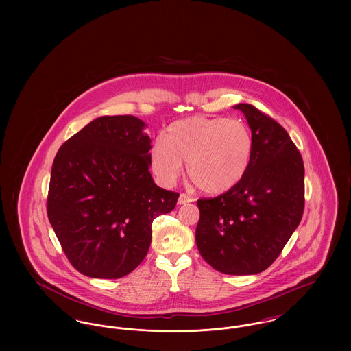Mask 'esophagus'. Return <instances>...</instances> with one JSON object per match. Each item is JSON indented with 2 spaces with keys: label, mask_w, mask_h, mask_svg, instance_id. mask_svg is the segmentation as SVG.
I'll list each match as a JSON object with an SVG mask.
<instances>
[{
  "label": "esophagus",
  "mask_w": 351,
  "mask_h": 351,
  "mask_svg": "<svg viewBox=\"0 0 351 351\" xmlns=\"http://www.w3.org/2000/svg\"><path fill=\"white\" fill-rule=\"evenodd\" d=\"M193 199L192 197H189V196H186V195H184L182 193L180 196H179V200H178V204L179 205H183V204H188V202H192Z\"/></svg>",
  "instance_id": "34e87169"
}]
</instances>
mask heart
<instances>
[{
	"label": "heart",
	"instance_id": "obj_1",
	"mask_svg": "<svg viewBox=\"0 0 351 351\" xmlns=\"http://www.w3.org/2000/svg\"><path fill=\"white\" fill-rule=\"evenodd\" d=\"M254 138L239 119L185 118L171 123L150 150L158 182L171 186L186 162L188 178L208 195H221L241 183L250 167Z\"/></svg>",
	"mask_w": 351,
	"mask_h": 351
}]
</instances>
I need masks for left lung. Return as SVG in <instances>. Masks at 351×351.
Listing matches in <instances>:
<instances>
[{
	"mask_svg": "<svg viewBox=\"0 0 351 351\" xmlns=\"http://www.w3.org/2000/svg\"><path fill=\"white\" fill-rule=\"evenodd\" d=\"M254 138L250 167L241 183L200 199L196 243L222 274L254 275L269 267L300 223L304 163L288 133L250 104H238Z\"/></svg>",
	"mask_w": 351,
	"mask_h": 351,
	"instance_id": "obj_1",
	"label": "left lung"
}]
</instances>
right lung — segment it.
I'll use <instances>...</instances> for the list:
<instances>
[{"label":"right lung","mask_w":351,"mask_h":351,"mask_svg":"<svg viewBox=\"0 0 351 351\" xmlns=\"http://www.w3.org/2000/svg\"><path fill=\"white\" fill-rule=\"evenodd\" d=\"M134 116L89 122L58 151L47 216L71 265L89 278L118 279L141 265L151 225L179 193L151 178V139Z\"/></svg>","instance_id":"1"}]
</instances>
